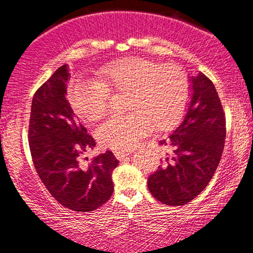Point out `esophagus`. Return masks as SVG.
Returning <instances> with one entry per match:
<instances>
[{
  "instance_id": "obj_1",
  "label": "esophagus",
  "mask_w": 253,
  "mask_h": 253,
  "mask_svg": "<svg viewBox=\"0 0 253 253\" xmlns=\"http://www.w3.org/2000/svg\"><path fill=\"white\" fill-rule=\"evenodd\" d=\"M128 155L129 154L125 151H115V156L118 161H125V158H127Z\"/></svg>"
}]
</instances>
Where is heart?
Segmentation results:
<instances>
[{
    "label": "heart",
    "instance_id": "b5f03b06",
    "mask_svg": "<svg viewBox=\"0 0 253 253\" xmlns=\"http://www.w3.org/2000/svg\"><path fill=\"white\" fill-rule=\"evenodd\" d=\"M111 91L128 92L126 116L112 117L97 129L99 142L113 150L134 148L156 128L169 131L186 115L190 86L187 73L176 64H162L143 57H127L97 73V80L73 87L70 102L77 115L88 123L109 112Z\"/></svg>",
    "mask_w": 253,
    "mask_h": 253
}]
</instances>
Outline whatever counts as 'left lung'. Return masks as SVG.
<instances>
[{"mask_svg":"<svg viewBox=\"0 0 253 253\" xmlns=\"http://www.w3.org/2000/svg\"><path fill=\"white\" fill-rule=\"evenodd\" d=\"M193 96L181 125L159 145L172 150L148 179L157 201L184 205L202 193L219 165L226 138V117L214 84L199 73L191 77Z\"/></svg>","mask_w":253,"mask_h":253,"instance_id":"8db88e82","label":"left lung"}]
</instances>
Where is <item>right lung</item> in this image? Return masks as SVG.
<instances>
[{
	"label": "right lung",
	"mask_w": 253,
	"mask_h": 253,
	"mask_svg": "<svg viewBox=\"0 0 253 253\" xmlns=\"http://www.w3.org/2000/svg\"><path fill=\"white\" fill-rule=\"evenodd\" d=\"M69 78L67 66H60L35 91L28 144L35 169L52 197L73 211L89 212L111 197L112 170L119 162L109 150L81 162L96 143L66 98Z\"/></svg>",
	"instance_id": "right-lung-1"
}]
</instances>
